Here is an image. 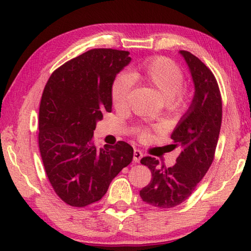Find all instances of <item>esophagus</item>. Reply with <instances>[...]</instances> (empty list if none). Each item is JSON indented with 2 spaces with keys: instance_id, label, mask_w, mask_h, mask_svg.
Listing matches in <instances>:
<instances>
[{
  "instance_id": "obj_1",
  "label": "esophagus",
  "mask_w": 251,
  "mask_h": 251,
  "mask_svg": "<svg viewBox=\"0 0 251 251\" xmlns=\"http://www.w3.org/2000/svg\"><path fill=\"white\" fill-rule=\"evenodd\" d=\"M143 156H144V154H143L142 151L135 150L134 151V161H135V163H139Z\"/></svg>"
}]
</instances>
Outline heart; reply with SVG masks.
Listing matches in <instances>:
<instances>
[{
	"label": "heart",
	"mask_w": 251,
	"mask_h": 251,
	"mask_svg": "<svg viewBox=\"0 0 251 251\" xmlns=\"http://www.w3.org/2000/svg\"><path fill=\"white\" fill-rule=\"evenodd\" d=\"M133 79L156 88L165 99L166 107L172 112L184 113L192 105L193 95L182 84V71L171 58L152 56L136 65L129 75H117L110 87V99L116 108H125L128 104ZM136 136L141 141H148L152 136L151 129L141 127L136 130Z\"/></svg>",
	"instance_id": "heart-1"
}]
</instances>
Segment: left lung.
<instances>
[{"label":"left lung","instance_id":"8db88e82","mask_svg":"<svg viewBox=\"0 0 251 251\" xmlns=\"http://www.w3.org/2000/svg\"><path fill=\"white\" fill-rule=\"evenodd\" d=\"M195 83V96L171 136L173 150L179 148L173 167L160 165L154 157L141 159L151 173V182L139 192L143 201L160 209L184 202L196 189L215 158L223 118L222 94L215 75L198 57L180 50Z\"/></svg>","mask_w":251,"mask_h":251}]
</instances>
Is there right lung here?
Segmentation results:
<instances>
[{
  "label": "right lung",
  "mask_w": 251,
  "mask_h": 251,
  "mask_svg": "<svg viewBox=\"0 0 251 251\" xmlns=\"http://www.w3.org/2000/svg\"><path fill=\"white\" fill-rule=\"evenodd\" d=\"M127 50L93 49L55 70L40 104L39 147L55 194L72 207L103 198L110 181L133 159L134 150L120 141L97 148L96 122L112 112L110 87L130 62Z\"/></svg>",
  "instance_id": "right-lung-1"
}]
</instances>
